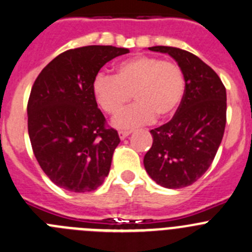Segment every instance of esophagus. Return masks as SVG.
<instances>
[{"instance_id": "obj_1", "label": "esophagus", "mask_w": 252, "mask_h": 252, "mask_svg": "<svg viewBox=\"0 0 252 252\" xmlns=\"http://www.w3.org/2000/svg\"><path fill=\"white\" fill-rule=\"evenodd\" d=\"M130 133H131L130 130H121L118 134H119V138H121L122 140H124V139H126V136L130 135Z\"/></svg>"}]
</instances>
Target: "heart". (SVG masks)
Wrapping results in <instances>:
<instances>
[{"label": "heart", "mask_w": 252, "mask_h": 252, "mask_svg": "<svg viewBox=\"0 0 252 252\" xmlns=\"http://www.w3.org/2000/svg\"><path fill=\"white\" fill-rule=\"evenodd\" d=\"M186 80L181 67L171 61L136 55L121 61L114 76L98 74L91 91L94 101L107 114L116 116L130 101L135 103L113 119L118 129H131L176 113L183 99Z\"/></svg>", "instance_id": "1"}]
</instances>
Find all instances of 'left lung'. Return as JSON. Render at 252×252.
Returning <instances> with one entry per match:
<instances>
[{
  "instance_id": "left-lung-1",
  "label": "left lung",
  "mask_w": 252,
  "mask_h": 252,
  "mask_svg": "<svg viewBox=\"0 0 252 252\" xmlns=\"http://www.w3.org/2000/svg\"><path fill=\"white\" fill-rule=\"evenodd\" d=\"M168 54L183 71V99L168 123L150 130L153 145L144 167L158 185L182 188L196 182L212 165L226 123V91L211 66L189 51L151 46Z\"/></svg>"
}]
</instances>
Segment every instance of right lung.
Returning a JSON list of instances; mask_svg holds the SVG:
<instances>
[{"label": "right lung", "mask_w": 252, "mask_h": 252, "mask_svg": "<svg viewBox=\"0 0 252 252\" xmlns=\"http://www.w3.org/2000/svg\"><path fill=\"white\" fill-rule=\"evenodd\" d=\"M129 49L89 45L51 60L32 87L28 134L45 175L66 191L97 189L108 176L118 133L107 128L91 85L101 67Z\"/></svg>", "instance_id": "add662e5"}]
</instances>
